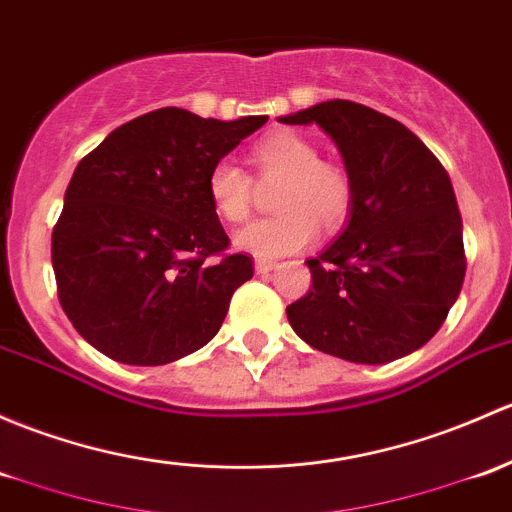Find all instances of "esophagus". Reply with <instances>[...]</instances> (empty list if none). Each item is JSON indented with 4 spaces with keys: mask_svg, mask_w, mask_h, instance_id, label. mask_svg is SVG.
I'll list each match as a JSON object with an SVG mask.
<instances>
[{
    "mask_svg": "<svg viewBox=\"0 0 512 512\" xmlns=\"http://www.w3.org/2000/svg\"><path fill=\"white\" fill-rule=\"evenodd\" d=\"M274 262L272 260H255V272L257 274H267V272H272L274 270Z\"/></svg>",
    "mask_w": 512,
    "mask_h": 512,
    "instance_id": "34e87169",
    "label": "esophagus"
}]
</instances>
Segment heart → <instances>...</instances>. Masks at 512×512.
Returning a JSON list of instances; mask_svg holds the SVG:
<instances>
[{"label":"heart","mask_w":512,"mask_h":512,"mask_svg":"<svg viewBox=\"0 0 512 512\" xmlns=\"http://www.w3.org/2000/svg\"><path fill=\"white\" fill-rule=\"evenodd\" d=\"M250 164L262 179H282L274 196L277 215L255 220L235 233V250L257 260L294 255L316 240L319 222L338 230L353 206L346 171L319 159L314 142L297 132H274L250 149ZM213 213L225 223H242L252 208V181L235 161L220 159L206 181Z\"/></svg>","instance_id":"obj_1"}]
</instances>
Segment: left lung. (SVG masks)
Here are the masks:
<instances>
[{
  "label": "left lung",
  "mask_w": 512,
  "mask_h": 512,
  "mask_svg": "<svg viewBox=\"0 0 512 512\" xmlns=\"http://www.w3.org/2000/svg\"><path fill=\"white\" fill-rule=\"evenodd\" d=\"M279 122L324 129L353 186L346 228L306 260L311 289L287 306L294 333L348 363L414 353L444 324L466 274L449 174L402 122L358 102L326 100Z\"/></svg>",
  "instance_id": "1"
}]
</instances>
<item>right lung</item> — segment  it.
I'll list each match as a JSON object with an SVG mask.
<instances>
[{
  "instance_id": "obj_1",
  "label": "right lung",
  "mask_w": 512,
  "mask_h": 512,
  "mask_svg": "<svg viewBox=\"0 0 512 512\" xmlns=\"http://www.w3.org/2000/svg\"><path fill=\"white\" fill-rule=\"evenodd\" d=\"M265 122L161 107L112 129L75 166L51 260L63 311L90 346L117 363L164 365L220 331L252 260L225 255L206 181Z\"/></svg>"
}]
</instances>
